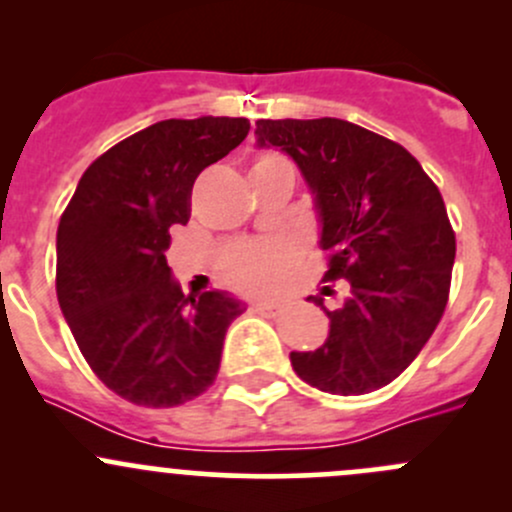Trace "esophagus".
I'll list each match as a JSON object with an SVG mask.
<instances>
[{"label": "esophagus", "mask_w": 512, "mask_h": 512, "mask_svg": "<svg viewBox=\"0 0 512 512\" xmlns=\"http://www.w3.org/2000/svg\"><path fill=\"white\" fill-rule=\"evenodd\" d=\"M252 309H255V312H260V314H275L277 304L275 302H257V304H252Z\"/></svg>", "instance_id": "obj_1"}]
</instances>
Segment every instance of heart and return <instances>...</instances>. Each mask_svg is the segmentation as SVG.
<instances>
[{
    "label": "heart",
    "mask_w": 512,
    "mask_h": 512,
    "mask_svg": "<svg viewBox=\"0 0 512 512\" xmlns=\"http://www.w3.org/2000/svg\"><path fill=\"white\" fill-rule=\"evenodd\" d=\"M267 165H289L280 156H260L252 168H267ZM297 247L289 240H267L257 242V245L247 247L240 255L232 260L230 265V280L237 287L250 289V292H265L280 285L282 280L294 270L297 265Z\"/></svg>",
    "instance_id": "obj_1"
}]
</instances>
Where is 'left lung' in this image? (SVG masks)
<instances>
[{"label":"left lung","mask_w":512,"mask_h":512,"mask_svg":"<svg viewBox=\"0 0 512 512\" xmlns=\"http://www.w3.org/2000/svg\"><path fill=\"white\" fill-rule=\"evenodd\" d=\"M257 148L297 163L329 252L324 280H347L342 307L327 312L329 337L292 352V369L327 394L359 396L391 384L441 322L456 235L421 163L399 143L342 118L257 121ZM332 289L322 287V294Z\"/></svg>","instance_id":"1"}]
</instances>
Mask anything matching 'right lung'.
Wrapping results in <instances>:
<instances>
[{
	"label": "right lung",
	"instance_id": "1",
	"mask_svg": "<svg viewBox=\"0 0 512 512\" xmlns=\"http://www.w3.org/2000/svg\"><path fill=\"white\" fill-rule=\"evenodd\" d=\"M247 131V118L227 116L153 123L96 158L61 215L59 307L94 374L131 404L170 409L218 376L245 302L223 289L185 297L165 250L170 227L190 220L200 170Z\"/></svg>",
	"mask_w": 512,
	"mask_h": 512
}]
</instances>
